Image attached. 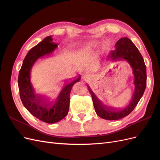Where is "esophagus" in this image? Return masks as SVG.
<instances>
[{
	"mask_svg": "<svg viewBox=\"0 0 160 160\" xmlns=\"http://www.w3.org/2000/svg\"><path fill=\"white\" fill-rule=\"evenodd\" d=\"M83 79L85 80H89L91 78V77L89 75H88V74H84L83 75Z\"/></svg>",
	"mask_w": 160,
	"mask_h": 160,
	"instance_id": "1",
	"label": "esophagus"
}]
</instances>
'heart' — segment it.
Wrapping results in <instances>:
<instances>
[{"mask_svg": "<svg viewBox=\"0 0 160 160\" xmlns=\"http://www.w3.org/2000/svg\"><path fill=\"white\" fill-rule=\"evenodd\" d=\"M98 46V42L93 41V42H91L88 44H87L85 47V49L87 51H91L93 49Z\"/></svg>", "mask_w": 160, "mask_h": 160, "instance_id": "heart-1", "label": "heart"}]
</instances>
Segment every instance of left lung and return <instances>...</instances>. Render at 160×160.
Instances as JSON below:
<instances>
[{"mask_svg": "<svg viewBox=\"0 0 160 160\" xmlns=\"http://www.w3.org/2000/svg\"><path fill=\"white\" fill-rule=\"evenodd\" d=\"M115 47V50L110 52L107 59L111 61L125 59L128 62L133 71L135 89L128 106L123 109H118L104 105L88 85L96 113L100 118L107 120H118L128 115L138 105L146 88V67L136 46L129 38L123 37L116 42Z\"/></svg>", "mask_w": 160, "mask_h": 160, "instance_id": "1", "label": "left lung"}]
</instances>
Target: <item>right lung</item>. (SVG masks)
I'll return each mask as SVG.
<instances>
[{"instance_id":"add662e5","label":"right lung","mask_w":160,"mask_h":160,"mask_svg":"<svg viewBox=\"0 0 160 160\" xmlns=\"http://www.w3.org/2000/svg\"><path fill=\"white\" fill-rule=\"evenodd\" d=\"M51 36L47 37L28 52L19 71L18 85L20 98L25 108L39 120L54 123L63 119L69 109L70 93L73 85L81 79V76L71 81H65L56 99L50 101L45 97L36 94L31 82V71L38 59L51 55L57 48Z\"/></svg>"}]
</instances>
